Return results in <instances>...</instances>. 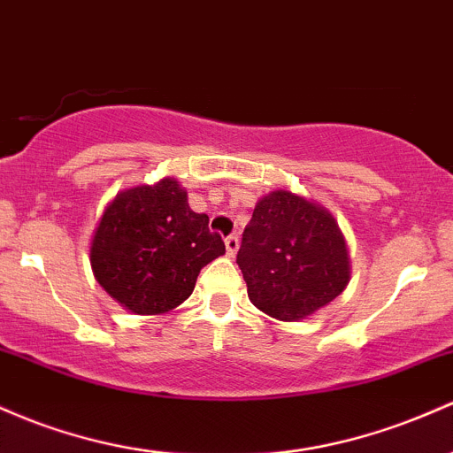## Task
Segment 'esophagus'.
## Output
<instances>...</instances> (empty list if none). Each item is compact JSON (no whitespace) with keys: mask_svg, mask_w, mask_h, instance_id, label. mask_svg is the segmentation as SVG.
<instances>
[{"mask_svg":"<svg viewBox=\"0 0 453 453\" xmlns=\"http://www.w3.org/2000/svg\"><path fill=\"white\" fill-rule=\"evenodd\" d=\"M238 247H241V238H238L236 234H230V236L226 238V251H227V256L234 257L236 251H238Z\"/></svg>","mask_w":453,"mask_h":453,"instance_id":"34e87169","label":"esophagus"}]
</instances>
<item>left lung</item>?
<instances>
[{
  "label": "left lung",
  "mask_w": 453,
  "mask_h": 453,
  "mask_svg": "<svg viewBox=\"0 0 453 453\" xmlns=\"http://www.w3.org/2000/svg\"><path fill=\"white\" fill-rule=\"evenodd\" d=\"M236 265L250 301L281 322L316 314L350 281V256L335 217L288 188L257 200Z\"/></svg>",
  "instance_id": "1"
}]
</instances>
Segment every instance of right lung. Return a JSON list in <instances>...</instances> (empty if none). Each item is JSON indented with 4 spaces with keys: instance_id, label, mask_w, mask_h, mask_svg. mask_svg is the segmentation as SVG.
I'll list each match as a JSON object with an SVG mask.
<instances>
[{
    "instance_id": "1",
    "label": "right lung",
    "mask_w": 453,
    "mask_h": 453,
    "mask_svg": "<svg viewBox=\"0 0 453 453\" xmlns=\"http://www.w3.org/2000/svg\"><path fill=\"white\" fill-rule=\"evenodd\" d=\"M223 253L208 217L193 212L187 188L165 176L124 188L107 203L89 242V265L124 310L158 316L185 303L202 268Z\"/></svg>"
}]
</instances>
